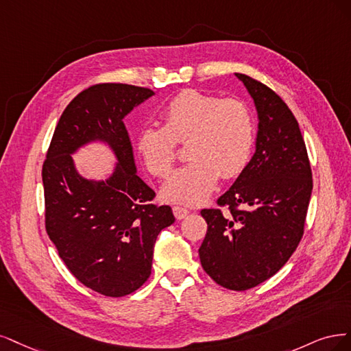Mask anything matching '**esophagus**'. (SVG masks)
Listing matches in <instances>:
<instances>
[{
  "mask_svg": "<svg viewBox=\"0 0 351 351\" xmlns=\"http://www.w3.org/2000/svg\"><path fill=\"white\" fill-rule=\"evenodd\" d=\"M189 213H191V210H188V208H185V207H179V206H175V207H173V214H175V217H176L178 220L185 219Z\"/></svg>",
  "mask_w": 351,
  "mask_h": 351,
  "instance_id": "esophagus-1",
  "label": "esophagus"
}]
</instances>
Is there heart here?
I'll use <instances>...</instances> for the list:
<instances>
[{
  "label": "heart",
  "mask_w": 351,
  "mask_h": 351,
  "mask_svg": "<svg viewBox=\"0 0 351 351\" xmlns=\"http://www.w3.org/2000/svg\"><path fill=\"white\" fill-rule=\"evenodd\" d=\"M165 125L143 127L135 147L153 176L166 178L176 160L178 143H186L189 163L167 179L169 201L198 204L219 176L230 179L246 166L254 147V121L243 101L185 90L163 110Z\"/></svg>",
  "instance_id": "1"
}]
</instances>
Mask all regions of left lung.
<instances>
[{"instance_id":"8db88e82","label":"left lung","mask_w":351,"mask_h":351,"mask_svg":"<svg viewBox=\"0 0 351 351\" xmlns=\"http://www.w3.org/2000/svg\"><path fill=\"white\" fill-rule=\"evenodd\" d=\"M258 110L256 150L217 208L201 210L207 234L199 247L206 273L243 291L273 277L304 232L312 169L293 112L273 88L236 73Z\"/></svg>"}]
</instances>
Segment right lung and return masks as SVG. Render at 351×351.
<instances>
[{
	"instance_id": "obj_1",
	"label": "right lung",
	"mask_w": 351,
	"mask_h": 351,
	"mask_svg": "<svg viewBox=\"0 0 351 351\" xmlns=\"http://www.w3.org/2000/svg\"><path fill=\"white\" fill-rule=\"evenodd\" d=\"M153 90L99 83L78 93L56 123L42 166L45 229L70 273L100 295L122 298L152 273L157 234L175 221L156 206V192L135 173L123 118ZM93 139L106 141L119 165L105 183L76 173L71 153Z\"/></svg>"
}]
</instances>
